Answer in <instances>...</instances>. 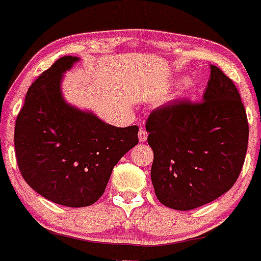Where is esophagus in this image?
I'll return each instance as SVG.
<instances>
[{"instance_id":"esophagus-1","label":"esophagus","mask_w":261,"mask_h":261,"mask_svg":"<svg viewBox=\"0 0 261 261\" xmlns=\"http://www.w3.org/2000/svg\"><path fill=\"white\" fill-rule=\"evenodd\" d=\"M139 140H140L141 143L147 140V131L145 128H140V130H139Z\"/></svg>"}]
</instances>
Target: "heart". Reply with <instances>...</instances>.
Segmentation results:
<instances>
[{
    "label": "heart",
    "mask_w": 261,
    "mask_h": 261,
    "mask_svg": "<svg viewBox=\"0 0 261 261\" xmlns=\"http://www.w3.org/2000/svg\"><path fill=\"white\" fill-rule=\"evenodd\" d=\"M194 88V81L192 78H184L183 81L178 84L177 93L179 96H187V94L191 93Z\"/></svg>",
    "instance_id": "1"
}]
</instances>
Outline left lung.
<instances>
[{
  "mask_svg": "<svg viewBox=\"0 0 261 261\" xmlns=\"http://www.w3.org/2000/svg\"><path fill=\"white\" fill-rule=\"evenodd\" d=\"M154 151L151 181L160 203L188 211L235 184L245 162L249 123L233 82L211 65L203 99L169 102L146 121Z\"/></svg>",
  "mask_w": 261,
  "mask_h": 261,
  "instance_id": "obj_1",
  "label": "left lung"
}]
</instances>
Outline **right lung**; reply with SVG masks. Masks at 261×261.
Here are the masks:
<instances>
[{
  "mask_svg": "<svg viewBox=\"0 0 261 261\" xmlns=\"http://www.w3.org/2000/svg\"><path fill=\"white\" fill-rule=\"evenodd\" d=\"M77 60L59 58L31 84L14 136L26 183L44 198L67 207L98 201L115 165L139 143L138 126L116 127L64 101L63 73Z\"/></svg>",
  "mask_w": 261,
  "mask_h": 261,
  "instance_id": "1",
  "label": "right lung"
}]
</instances>
